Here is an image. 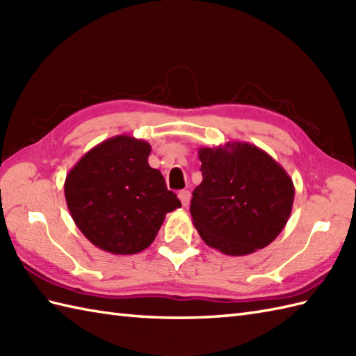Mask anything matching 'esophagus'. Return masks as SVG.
<instances>
[{
    "label": "esophagus",
    "mask_w": 356,
    "mask_h": 356,
    "mask_svg": "<svg viewBox=\"0 0 356 356\" xmlns=\"http://www.w3.org/2000/svg\"><path fill=\"white\" fill-rule=\"evenodd\" d=\"M190 197H191V194L188 190H182L179 193V199H180V202H182L184 207H186L188 203H190Z\"/></svg>",
    "instance_id": "obj_1"
}]
</instances>
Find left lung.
<instances>
[{"label": "left lung", "instance_id": "obj_1", "mask_svg": "<svg viewBox=\"0 0 356 356\" xmlns=\"http://www.w3.org/2000/svg\"><path fill=\"white\" fill-rule=\"evenodd\" d=\"M199 159L203 180L190 211L202 240L234 257L272 243L289 220L295 195L283 166L248 142L202 147Z\"/></svg>", "mask_w": 356, "mask_h": 356}]
</instances>
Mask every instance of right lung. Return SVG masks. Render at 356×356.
<instances>
[{
  "mask_svg": "<svg viewBox=\"0 0 356 356\" xmlns=\"http://www.w3.org/2000/svg\"><path fill=\"white\" fill-rule=\"evenodd\" d=\"M149 143L119 134L97 143L65 177L73 222L87 240L110 254L131 255L153 243L166 213L180 200L148 165Z\"/></svg>",
  "mask_w": 356,
  "mask_h": 356,
  "instance_id": "obj_1",
  "label": "right lung"
}]
</instances>
